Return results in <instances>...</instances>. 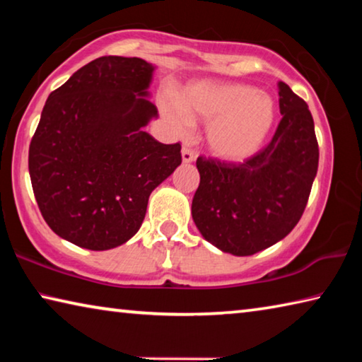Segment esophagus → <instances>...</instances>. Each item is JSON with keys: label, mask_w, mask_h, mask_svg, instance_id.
<instances>
[{"label": "esophagus", "mask_w": 362, "mask_h": 362, "mask_svg": "<svg viewBox=\"0 0 362 362\" xmlns=\"http://www.w3.org/2000/svg\"><path fill=\"white\" fill-rule=\"evenodd\" d=\"M194 158H196L194 151H193L192 148H188V146H183V148H182V159H183V163H193Z\"/></svg>", "instance_id": "esophagus-1"}]
</instances>
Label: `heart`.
Masks as SVG:
<instances>
[{
    "label": "heart",
    "instance_id": "heart-1",
    "mask_svg": "<svg viewBox=\"0 0 362 362\" xmlns=\"http://www.w3.org/2000/svg\"><path fill=\"white\" fill-rule=\"evenodd\" d=\"M164 112L179 131L189 126V116L209 121L207 145L226 161H243L260 148L272 129L276 110L268 95L247 84L199 81L187 86L179 102L164 100Z\"/></svg>",
    "mask_w": 362,
    "mask_h": 362
}]
</instances>
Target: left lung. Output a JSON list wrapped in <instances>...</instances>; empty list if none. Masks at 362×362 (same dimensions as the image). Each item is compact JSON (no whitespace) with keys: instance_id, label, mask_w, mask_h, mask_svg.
<instances>
[{"instance_id":"8db88e82","label":"left lung","mask_w":362,"mask_h":362,"mask_svg":"<svg viewBox=\"0 0 362 362\" xmlns=\"http://www.w3.org/2000/svg\"><path fill=\"white\" fill-rule=\"evenodd\" d=\"M283 115L272 140L243 163L198 156L196 226L223 252L252 255L289 235L308 203L320 146L306 102L279 81Z\"/></svg>"}]
</instances>
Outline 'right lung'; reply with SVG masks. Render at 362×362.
<instances>
[{
  "instance_id": "1",
  "label": "right lung",
  "mask_w": 362,
  "mask_h": 362,
  "mask_svg": "<svg viewBox=\"0 0 362 362\" xmlns=\"http://www.w3.org/2000/svg\"><path fill=\"white\" fill-rule=\"evenodd\" d=\"M153 66L103 56L49 94L30 142L28 170L42 218L90 250L121 246L142 225L153 189L182 163L180 142L144 131L158 115L146 95Z\"/></svg>"
}]
</instances>
